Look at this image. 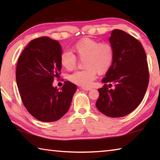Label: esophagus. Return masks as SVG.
Returning <instances> with one entry per match:
<instances>
[{
    "mask_svg": "<svg viewBox=\"0 0 160 160\" xmlns=\"http://www.w3.org/2000/svg\"><path fill=\"white\" fill-rule=\"evenodd\" d=\"M82 90H86V91H89V90H91L92 88H87V87H82Z\"/></svg>",
    "mask_w": 160,
    "mask_h": 160,
    "instance_id": "obj_1",
    "label": "esophagus"
}]
</instances>
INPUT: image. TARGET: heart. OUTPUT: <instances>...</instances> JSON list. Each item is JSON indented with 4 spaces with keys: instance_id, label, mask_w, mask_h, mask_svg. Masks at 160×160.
<instances>
[{
    "instance_id": "heart-1",
    "label": "heart",
    "mask_w": 160,
    "mask_h": 160,
    "mask_svg": "<svg viewBox=\"0 0 160 160\" xmlns=\"http://www.w3.org/2000/svg\"><path fill=\"white\" fill-rule=\"evenodd\" d=\"M72 51L80 59H83L85 69L78 70L69 76L70 82L76 85L88 87L95 79L97 74H104L112 66L114 51L109 43H99L97 40L84 38L72 47ZM61 65L68 70H73L76 66V57L69 51L61 53Z\"/></svg>"
}]
</instances>
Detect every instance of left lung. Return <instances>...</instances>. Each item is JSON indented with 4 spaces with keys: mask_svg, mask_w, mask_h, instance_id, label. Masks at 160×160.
<instances>
[{
    "mask_svg": "<svg viewBox=\"0 0 160 160\" xmlns=\"http://www.w3.org/2000/svg\"><path fill=\"white\" fill-rule=\"evenodd\" d=\"M109 42L114 51L112 66L98 89L96 107L109 117H122L138 107L147 90L149 72L141 43L121 29H113Z\"/></svg>",
    "mask_w": 160,
    "mask_h": 160,
    "instance_id": "1",
    "label": "left lung"
}]
</instances>
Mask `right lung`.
Listing matches in <instances>:
<instances>
[{
  "mask_svg": "<svg viewBox=\"0 0 160 160\" xmlns=\"http://www.w3.org/2000/svg\"><path fill=\"white\" fill-rule=\"evenodd\" d=\"M61 53L58 41L43 37L32 40L18 61L16 81L24 106L32 116L44 122L63 117L77 90L69 81L60 90L53 86L61 74Z\"/></svg>",
  "mask_w": 160,
  "mask_h": 160,
  "instance_id": "right-lung-1",
  "label": "right lung"
}]
</instances>
